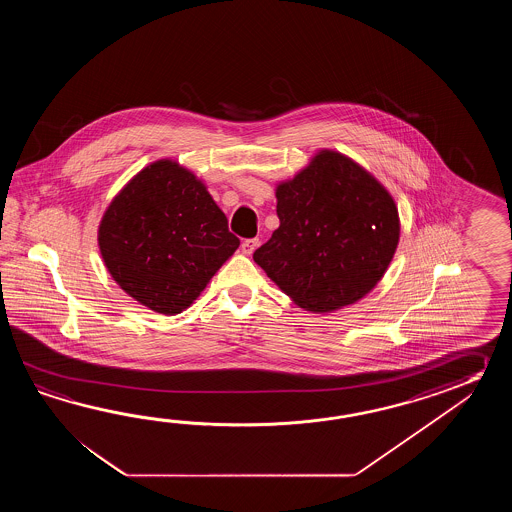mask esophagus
<instances>
[{
  "label": "esophagus",
  "instance_id": "1",
  "mask_svg": "<svg viewBox=\"0 0 512 512\" xmlns=\"http://www.w3.org/2000/svg\"><path fill=\"white\" fill-rule=\"evenodd\" d=\"M258 243H260L258 238H249V240H243V243H241V251H243V254H252V252L256 251Z\"/></svg>",
  "mask_w": 512,
  "mask_h": 512
}]
</instances>
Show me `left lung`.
Listing matches in <instances>:
<instances>
[{
    "instance_id": "obj_1",
    "label": "left lung",
    "mask_w": 512,
    "mask_h": 512,
    "mask_svg": "<svg viewBox=\"0 0 512 512\" xmlns=\"http://www.w3.org/2000/svg\"><path fill=\"white\" fill-rule=\"evenodd\" d=\"M280 227L254 252L272 282L313 313L355 304L381 280L399 243L384 186L342 153L315 155L276 188Z\"/></svg>"
}]
</instances>
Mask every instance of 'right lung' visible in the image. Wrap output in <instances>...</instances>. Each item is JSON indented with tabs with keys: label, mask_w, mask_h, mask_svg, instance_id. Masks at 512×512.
Returning a JSON list of instances; mask_svg holds the SVG:
<instances>
[{
	"label": "right lung",
	"mask_w": 512,
	"mask_h": 512,
	"mask_svg": "<svg viewBox=\"0 0 512 512\" xmlns=\"http://www.w3.org/2000/svg\"><path fill=\"white\" fill-rule=\"evenodd\" d=\"M98 247L120 289L152 311L177 315L240 240L196 175L163 159L111 201L98 227Z\"/></svg>",
	"instance_id": "add662e5"
}]
</instances>
